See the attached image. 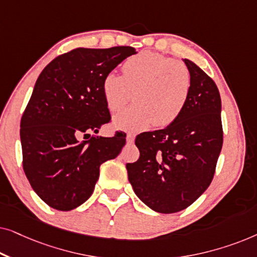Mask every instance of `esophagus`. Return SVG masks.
<instances>
[{
	"label": "esophagus",
	"mask_w": 257,
	"mask_h": 257,
	"mask_svg": "<svg viewBox=\"0 0 257 257\" xmlns=\"http://www.w3.org/2000/svg\"><path fill=\"white\" fill-rule=\"evenodd\" d=\"M135 138H136V136L133 135V133H127V136H126V142H127L128 144H132L133 142H135Z\"/></svg>",
	"instance_id": "esophagus-1"
}]
</instances>
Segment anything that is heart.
Returning <instances> with one entry per match:
<instances>
[{
    "label": "heart",
    "mask_w": 257,
    "mask_h": 257,
    "mask_svg": "<svg viewBox=\"0 0 257 257\" xmlns=\"http://www.w3.org/2000/svg\"><path fill=\"white\" fill-rule=\"evenodd\" d=\"M192 89L188 66L159 52L142 51L124 62L122 75L111 71L105 75L101 91L112 112L121 110L131 100L136 103L114 115L119 128L139 131L171 125L184 111Z\"/></svg>",
    "instance_id": "obj_1"
}]
</instances>
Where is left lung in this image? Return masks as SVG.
<instances>
[{"instance_id": "8db88e82", "label": "left lung", "mask_w": 257, "mask_h": 257, "mask_svg": "<svg viewBox=\"0 0 257 257\" xmlns=\"http://www.w3.org/2000/svg\"><path fill=\"white\" fill-rule=\"evenodd\" d=\"M184 62L192 75L184 111L166 128L137 137L140 157L126 164L137 196L163 214L187 208L208 188L223 143L216 84L195 63Z\"/></svg>"}]
</instances>
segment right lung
<instances>
[{
    "mask_svg": "<svg viewBox=\"0 0 257 257\" xmlns=\"http://www.w3.org/2000/svg\"><path fill=\"white\" fill-rule=\"evenodd\" d=\"M135 54L132 47L77 48L56 57L37 78L21 119L23 170L52 208L71 210L85 202L100 165L125 145L124 135L89 137L111 119L101 91L105 75Z\"/></svg>",
    "mask_w": 257,
    "mask_h": 257,
    "instance_id": "right-lung-1",
    "label": "right lung"
}]
</instances>
